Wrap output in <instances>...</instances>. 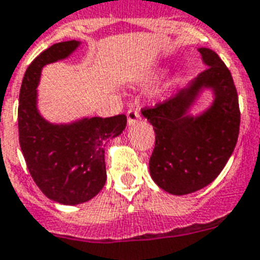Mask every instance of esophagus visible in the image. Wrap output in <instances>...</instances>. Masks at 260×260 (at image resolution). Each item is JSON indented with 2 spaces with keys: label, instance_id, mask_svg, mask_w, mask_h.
Here are the masks:
<instances>
[{
  "label": "esophagus",
  "instance_id": "obj_1",
  "mask_svg": "<svg viewBox=\"0 0 260 260\" xmlns=\"http://www.w3.org/2000/svg\"><path fill=\"white\" fill-rule=\"evenodd\" d=\"M140 119H141L140 111H138V110H133V108H130V110L127 111V123L132 126V124H134Z\"/></svg>",
  "mask_w": 260,
  "mask_h": 260
}]
</instances>
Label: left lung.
Segmentation results:
<instances>
[{
    "instance_id": "left-lung-1",
    "label": "left lung",
    "mask_w": 260,
    "mask_h": 260,
    "mask_svg": "<svg viewBox=\"0 0 260 260\" xmlns=\"http://www.w3.org/2000/svg\"><path fill=\"white\" fill-rule=\"evenodd\" d=\"M198 51L206 69L174 98L141 111L156 134L150 176L174 195L191 194L210 184L224 170L239 137L240 110L232 74L213 50ZM205 90L213 93L212 104L192 116L190 107Z\"/></svg>"
}]
</instances>
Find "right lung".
<instances>
[{"instance_id": "add662e5", "label": "right lung", "mask_w": 260, "mask_h": 260, "mask_svg": "<svg viewBox=\"0 0 260 260\" xmlns=\"http://www.w3.org/2000/svg\"><path fill=\"white\" fill-rule=\"evenodd\" d=\"M81 42L53 44L28 66L19 96V141L28 171L47 198L62 205L89 201L106 184L104 145L120 136L126 115L81 118L51 123L38 108V85L44 66L66 59Z\"/></svg>"}]
</instances>
